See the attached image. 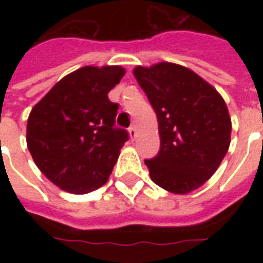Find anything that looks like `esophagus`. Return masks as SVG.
Returning a JSON list of instances; mask_svg holds the SVG:
<instances>
[{
    "label": "esophagus",
    "mask_w": 263,
    "mask_h": 263,
    "mask_svg": "<svg viewBox=\"0 0 263 263\" xmlns=\"http://www.w3.org/2000/svg\"><path fill=\"white\" fill-rule=\"evenodd\" d=\"M128 131H129V136H131L132 139H135V138H136V128H135V125H132V127H129V129H128Z\"/></svg>",
    "instance_id": "obj_1"
}]
</instances>
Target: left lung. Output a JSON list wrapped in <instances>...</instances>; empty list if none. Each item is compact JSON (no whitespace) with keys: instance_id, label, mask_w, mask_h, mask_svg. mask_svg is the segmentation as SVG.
Instances as JSON below:
<instances>
[{"instance_id":"8db88e82","label":"left lung","mask_w":263,"mask_h":263,"mask_svg":"<svg viewBox=\"0 0 263 263\" xmlns=\"http://www.w3.org/2000/svg\"><path fill=\"white\" fill-rule=\"evenodd\" d=\"M156 111L160 152L144 160L157 185L188 194L209 180L228 152L231 119L224 99L195 72L172 63L134 69Z\"/></svg>"}]
</instances>
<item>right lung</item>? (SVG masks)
I'll list each match as a JSON object with an SVG mask.
<instances>
[{
	"mask_svg": "<svg viewBox=\"0 0 263 263\" xmlns=\"http://www.w3.org/2000/svg\"><path fill=\"white\" fill-rule=\"evenodd\" d=\"M121 67H84L60 80L30 113L27 146L41 172L64 191L87 194L106 183L129 139L116 127L119 103L107 92Z\"/></svg>",
	"mask_w": 263,
	"mask_h": 263,
	"instance_id": "right-lung-1",
	"label": "right lung"
}]
</instances>
